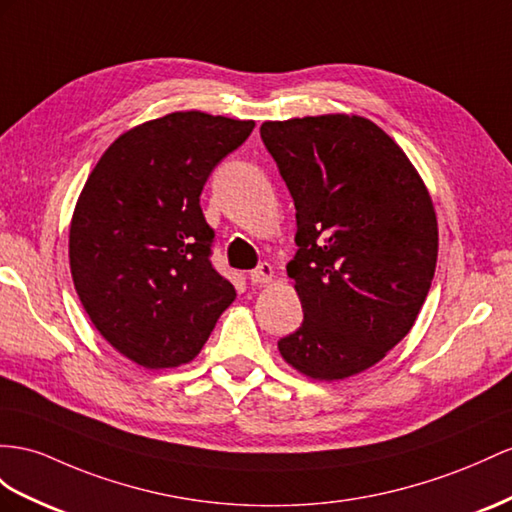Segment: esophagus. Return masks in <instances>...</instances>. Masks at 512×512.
I'll return each mask as SVG.
<instances>
[{"label": "esophagus", "instance_id": "esophagus-1", "mask_svg": "<svg viewBox=\"0 0 512 512\" xmlns=\"http://www.w3.org/2000/svg\"><path fill=\"white\" fill-rule=\"evenodd\" d=\"M272 277H274V272H272L270 264H259L255 270L248 272V281H251L253 285L268 283V281H272Z\"/></svg>", "mask_w": 512, "mask_h": 512}]
</instances>
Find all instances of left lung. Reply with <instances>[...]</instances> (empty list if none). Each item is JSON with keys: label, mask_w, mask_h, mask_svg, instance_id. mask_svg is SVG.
Wrapping results in <instances>:
<instances>
[{"label": "left lung", "mask_w": 512, "mask_h": 512, "mask_svg": "<svg viewBox=\"0 0 512 512\" xmlns=\"http://www.w3.org/2000/svg\"><path fill=\"white\" fill-rule=\"evenodd\" d=\"M296 207L287 277L305 320L283 359L318 381L368 370L411 331L437 266V218L409 157L361 116L259 129Z\"/></svg>", "instance_id": "1"}]
</instances>
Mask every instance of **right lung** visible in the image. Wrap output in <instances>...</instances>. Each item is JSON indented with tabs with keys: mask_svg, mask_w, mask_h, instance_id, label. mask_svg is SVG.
I'll use <instances>...</instances> for the list:
<instances>
[{
	"mask_svg": "<svg viewBox=\"0 0 512 512\" xmlns=\"http://www.w3.org/2000/svg\"><path fill=\"white\" fill-rule=\"evenodd\" d=\"M253 121L173 112L129 129L101 155L77 201L69 257L97 331L151 370L192 361L235 287L212 264L201 209L212 170Z\"/></svg>",
	"mask_w": 512,
	"mask_h": 512,
	"instance_id": "obj_1",
	"label": "right lung"
}]
</instances>
